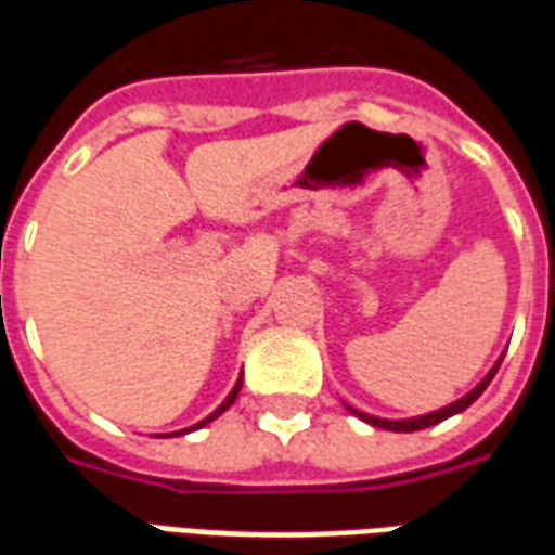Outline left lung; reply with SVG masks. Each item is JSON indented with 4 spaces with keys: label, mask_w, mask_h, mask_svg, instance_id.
Here are the masks:
<instances>
[{
    "label": "left lung",
    "mask_w": 555,
    "mask_h": 555,
    "mask_svg": "<svg viewBox=\"0 0 555 555\" xmlns=\"http://www.w3.org/2000/svg\"><path fill=\"white\" fill-rule=\"evenodd\" d=\"M502 362V360H500ZM500 362L490 369V374L481 380V384L473 389V392H466L461 401H454V404H449V408L442 410H434V413H425V416H416V418H377V416H369V413H360V410L348 408L350 413H357V416L362 418V422H369V425H374V428H386V430H422V428H430V425H437V422H442V418L454 416V413H461V410H466L473 401H476L485 389H488V384L493 380V374H496V369H500Z\"/></svg>",
    "instance_id": "left-lung-1"
}]
</instances>
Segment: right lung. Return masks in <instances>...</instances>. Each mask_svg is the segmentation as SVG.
Returning <instances> with one entry per match:
<instances>
[{
	"mask_svg": "<svg viewBox=\"0 0 555 555\" xmlns=\"http://www.w3.org/2000/svg\"><path fill=\"white\" fill-rule=\"evenodd\" d=\"M241 380H243V377H241ZM241 380H237V384H234V389H231V392H229V398H225V401H222V404H219V408L214 410V413H210V416H207V418H202V422H198V425H193V428L175 430V434H186V430H195V428H202V425H207V422H214V418H217V416H222V413H225V410H229L231 404H234V401H237V392H241Z\"/></svg>",
	"mask_w": 555,
	"mask_h": 555,
	"instance_id": "1",
	"label": "right lung"
}]
</instances>
